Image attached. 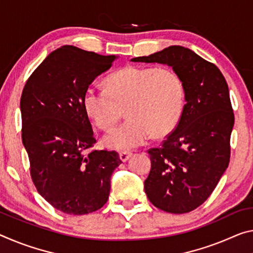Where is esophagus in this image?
I'll return each mask as SVG.
<instances>
[{"instance_id": "34e87169", "label": "esophagus", "mask_w": 253, "mask_h": 253, "mask_svg": "<svg viewBox=\"0 0 253 253\" xmlns=\"http://www.w3.org/2000/svg\"><path fill=\"white\" fill-rule=\"evenodd\" d=\"M131 156H133V153H130V152H122V153L119 154V158L123 162L128 161V160H129Z\"/></svg>"}]
</instances>
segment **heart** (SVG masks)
<instances>
[{
	"instance_id": "obj_1",
	"label": "heart",
	"mask_w": 253,
	"mask_h": 253,
	"mask_svg": "<svg viewBox=\"0 0 253 253\" xmlns=\"http://www.w3.org/2000/svg\"><path fill=\"white\" fill-rule=\"evenodd\" d=\"M87 116L100 129L109 130L125 109L127 120L108 133L103 144L128 151L177 127L184 107V85L168 67L127 66L109 75L106 89L90 86L83 97Z\"/></svg>"
}]
</instances>
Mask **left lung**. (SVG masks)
<instances>
[{
	"label": "left lung",
	"mask_w": 253,
	"mask_h": 253,
	"mask_svg": "<svg viewBox=\"0 0 253 253\" xmlns=\"http://www.w3.org/2000/svg\"><path fill=\"white\" fill-rule=\"evenodd\" d=\"M130 61L171 66L183 82L182 116L161 147L148 150L144 189L160 210L188 213L210 197L230 162L234 114L227 83L217 66L182 46Z\"/></svg>",
	"instance_id": "8db88e82"
}]
</instances>
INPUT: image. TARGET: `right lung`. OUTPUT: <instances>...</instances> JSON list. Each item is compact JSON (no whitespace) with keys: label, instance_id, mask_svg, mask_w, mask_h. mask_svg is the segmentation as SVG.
Wrapping results in <instances>:
<instances>
[{"label":"right lung","instance_id":"add662e5","mask_svg":"<svg viewBox=\"0 0 253 253\" xmlns=\"http://www.w3.org/2000/svg\"><path fill=\"white\" fill-rule=\"evenodd\" d=\"M116 58L62 46L23 87L22 143L31 178L39 194L65 214H89L105 205L111 174L122 163L117 152L92 150L95 138L83 106L87 87Z\"/></svg>","mask_w":253,"mask_h":253}]
</instances>
